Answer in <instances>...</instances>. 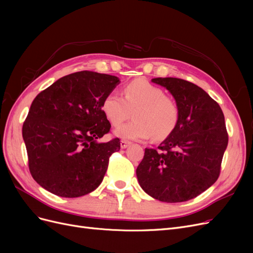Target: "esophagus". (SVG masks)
Masks as SVG:
<instances>
[{
  "label": "esophagus",
  "mask_w": 253,
  "mask_h": 253,
  "mask_svg": "<svg viewBox=\"0 0 253 253\" xmlns=\"http://www.w3.org/2000/svg\"><path fill=\"white\" fill-rule=\"evenodd\" d=\"M129 144H131V142L127 141V140H121V141H120V147H121V149L127 148Z\"/></svg>",
  "instance_id": "34e87169"
}]
</instances>
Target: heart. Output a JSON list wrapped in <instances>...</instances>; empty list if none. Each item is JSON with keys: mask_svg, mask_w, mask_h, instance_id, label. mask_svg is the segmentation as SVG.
I'll return each instance as SVG.
<instances>
[{"mask_svg": "<svg viewBox=\"0 0 253 253\" xmlns=\"http://www.w3.org/2000/svg\"><path fill=\"white\" fill-rule=\"evenodd\" d=\"M102 112L113 126H119L131 116L134 120L118 126L114 134L122 139L143 140L154 137L163 140L177 126L180 110L162 87L144 79H136L124 88V97L116 91L106 95Z\"/></svg>", "mask_w": 253, "mask_h": 253, "instance_id": "b5f03b06", "label": "heart"}]
</instances>
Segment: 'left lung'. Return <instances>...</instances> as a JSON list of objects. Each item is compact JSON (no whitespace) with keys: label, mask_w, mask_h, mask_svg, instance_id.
<instances>
[{"label":"left lung","mask_w":253,"mask_h":253,"mask_svg":"<svg viewBox=\"0 0 253 253\" xmlns=\"http://www.w3.org/2000/svg\"><path fill=\"white\" fill-rule=\"evenodd\" d=\"M179 105L177 126L157 149H145L136 175L145 193L166 203L192 200L219 176L228 144L223 111L194 83L154 78Z\"/></svg>","instance_id":"1"}]
</instances>
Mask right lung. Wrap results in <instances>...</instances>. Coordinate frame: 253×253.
Wrapping results in <instances>:
<instances>
[{
    "instance_id": "obj_1",
    "label": "right lung",
    "mask_w": 253,
    "mask_h": 253,
    "mask_svg": "<svg viewBox=\"0 0 253 253\" xmlns=\"http://www.w3.org/2000/svg\"><path fill=\"white\" fill-rule=\"evenodd\" d=\"M116 76L82 71L64 76L34 99L23 124L28 167L34 179L61 197H79L100 185L119 138L99 142L111 128L104 97Z\"/></svg>"
}]
</instances>
